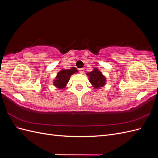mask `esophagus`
I'll return each instance as SVG.
<instances>
[{
	"instance_id": "esophagus-1",
	"label": "esophagus",
	"mask_w": 158,
	"mask_h": 158,
	"mask_svg": "<svg viewBox=\"0 0 158 158\" xmlns=\"http://www.w3.org/2000/svg\"><path fill=\"white\" fill-rule=\"evenodd\" d=\"M79 72L81 74H84V69H79Z\"/></svg>"
}]
</instances>
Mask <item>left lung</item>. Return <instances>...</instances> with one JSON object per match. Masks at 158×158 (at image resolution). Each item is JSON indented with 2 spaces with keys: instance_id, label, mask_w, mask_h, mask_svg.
I'll return each instance as SVG.
<instances>
[{
  "instance_id": "8db88e82",
  "label": "left lung",
  "mask_w": 158,
  "mask_h": 158,
  "mask_svg": "<svg viewBox=\"0 0 158 158\" xmlns=\"http://www.w3.org/2000/svg\"><path fill=\"white\" fill-rule=\"evenodd\" d=\"M89 76V81L95 89L103 87L106 82V79L98 69H94L92 72L87 73Z\"/></svg>"
}]
</instances>
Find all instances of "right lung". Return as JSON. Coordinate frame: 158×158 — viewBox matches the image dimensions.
<instances>
[{"instance_id":"1","label":"right lung","mask_w":158,"mask_h":158,"mask_svg":"<svg viewBox=\"0 0 158 158\" xmlns=\"http://www.w3.org/2000/svg\"><path fill=\"white\" fill-rule=\"evenodd\" d=\"M78 70L75 67H72L70 69H63L57 74L56 80H54V85L59 89H63L66 88L71 75L77 73Z\"/></svg>"}]
</instances>
